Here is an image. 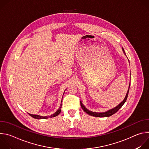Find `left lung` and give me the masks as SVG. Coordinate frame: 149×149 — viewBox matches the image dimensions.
<instances>
[{
    "mask_svg": "<svg viewBox=\"0 0 149 149\" xmlns=\"http://www.w3.org/2000/svg\"><path fill=\"white\" fill-rule=\"evenodd\" d=\"M122 50L124 54V55L126 56V54L125 53V51L123 49V48H122ZM130 83L129 84V89L128 90H127V94L125 95V97L124 98V99L118 105H117L116 107H115L113 109H111L107 111H105V112H103V113H96V112H93V111H90L89 110H88L85 106L83 105V104L82 103V101H80V104H81V107L82 109V110L86 112L87 114H89L90 116H94V117H110L112 115H113L114 114H115L116 113H117L119 109L122 107V106L124 105V104L125 103V102L127 100V97H128V94H129V89H130Z\"/></svg>",
    "mask_w": 149,
    "mask_h": 149,
    "instance_id": "1",
    "label": "left lung"
}]
</instances>
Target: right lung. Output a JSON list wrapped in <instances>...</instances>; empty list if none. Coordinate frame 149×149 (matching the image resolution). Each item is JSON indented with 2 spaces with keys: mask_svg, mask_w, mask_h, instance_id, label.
Returning <instances> with one entry per match:
<instances>
[{
  "mask_svg": "<svg viewBox=\"0 0 149 149\" xmlns=\"http://www.w3.org/2000/svg\"><path fill=\"white\" fill-rule=\"evenodd\" d=\"M65 91H64V93H65ZM64 93H63V94H64ZM62 98H63V96H62V100H61V105H60V107H59V109H58V110L55 113H54L53 114H52V115H51L50 116H39V115H35V114H29V113H28L29 114V116H31V117H32L33 118H36V119H47V118H52V117H56V116H57L58 114H59V113H61V108H62Z\"/></svg>",
  "mask_w": 149,
  "mask_h": 149,
  "instance_id": "obj_1",
  "label": "right lung"
}]
</instances>
